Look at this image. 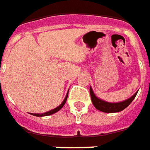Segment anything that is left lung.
Segmentation results:
<instances>
[{"instance_id":"left-lung-1","label":"left lung","mask_w":150,"mask_h":150,"mask_svg":"<svg viewBox=\"0 0 150 150\" xmlns=\"http://www.w3.org/2000/svg\"><path fill=\"white\" fill-rule=\"evenodd\" d=\"M137 92L134 93L133 96H131L130 98H129L128 100H126V101H122V102H118V103H109V102H106V101H102L101 99L97 98L95 96V94L93 93L92 89L90 87V94H91V101H92L93 105L96 107L97 110L103 111V112H106V113L119 112V111H121V110L125 109L133 101L135 96L137 95Z\"/></svg>"}]
</instances>
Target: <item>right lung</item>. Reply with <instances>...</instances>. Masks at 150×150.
I'll use <instances>...</instances> for the list:
<instances>
[{
  "instance_id": "obj_1",
  "label": "right lung",
  "mask_w": 150,
  "mask_h": 150,
  "mask_svg": "<svg viewBox=\"0 0 150 150\" xmlns=\"http://www.w3.org/2000/svg\"><path fill=\"white\" fill-rule=\"evenodd\" d=\"M68 92L67 93V96H66V97H65V99L63 100V103L61 104L60 105H59L58 107H56L55 109H54V110H49V111H48V112H45V113H43V114H31V115H35V116H45V115H52V114H54V113H55V112H57V111H59L62 107H63V105H64V104H65V102H66V101H67V98H68Z\"/></svg>"
}]
</instances>
